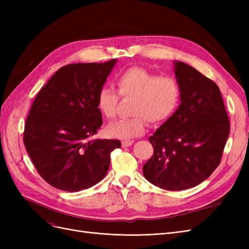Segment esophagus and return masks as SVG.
Returning <instances> with one entry per match:
<instances>
[{
    "instance_id": "1",
    "label": "esophagus",
    "mask_w": 249,
    "mask_h": 249,
    "mask_svg": "<svg viewBox=\"0 0 249 249\" xmlns=\"http://www.w3.org/2000/svg\"><path fill=\"white\" fill-rule=\"evenodd\" d=\"M133 143H134V140H123L122 145H123V147H127V146L132 145Z\"/></svg>"
}]
</instances>
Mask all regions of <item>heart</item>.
Wrapping results in <instances>:
<instances>
[{
	"mask_svg": "<svg viewBox=\"0 0 249 249\" xmlns=\"http://www.w3.org/2000/svg\"><path fill=\"white\" fill-rule=\"evenodd\" d=\"M119 95L134 100L130 119L119 120L107 126L110 137L132 139L144 134L147 122L160 124L175 114L182 101V86L172 76H159L142 67H130L116 79ZM119 95L109 87L97 94V107L105 117L115 118Z\"/></svg>",
	"mask_w": 249,
	"mask_h": 249,
	"instance_id": "heart-1",
	"label": "heart"
}]
</instances>
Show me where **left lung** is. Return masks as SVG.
I'll return each instance as SVG.
<instances>
[{
  "label": "left lung",
  "mask_w": 249,
  "mask_h": 249,
  "mask_svg": "<svg viewBox=\"0 0 249 249\" xmlns=\"http://www.w3.org/2000/svg\"><path fill=\"white\" fill-rule=\"evenodd\" d=\"M182 103L148 140L154 156L143 176L165 190H185L208 178L220 164L230 120L219 87L184 62H175Z\"/></svg>",
  "instance_id": "obj_1"
}]
</instances>
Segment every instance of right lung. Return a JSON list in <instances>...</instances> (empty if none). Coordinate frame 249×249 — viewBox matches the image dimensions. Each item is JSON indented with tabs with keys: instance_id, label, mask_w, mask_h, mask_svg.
<instances>
[{
	"instance_id": "obj_1",
	"label": "right lung",
	"mask_w": 249,
	"mask_h": 249,
	"mask_svg": "<svg viewBox=\"0 0 249 249\" xmlns=\"http://www.w3.org/2000/svg\"><path fill=\"white\" fill-rule=\"evenodd\" d=\"M116 59L59 69L30 109L24 143L39 176L57 189L77 192L102 180L115 139L90 140L103 124L97 94Z\"/></svg>"
}]
</instances>
